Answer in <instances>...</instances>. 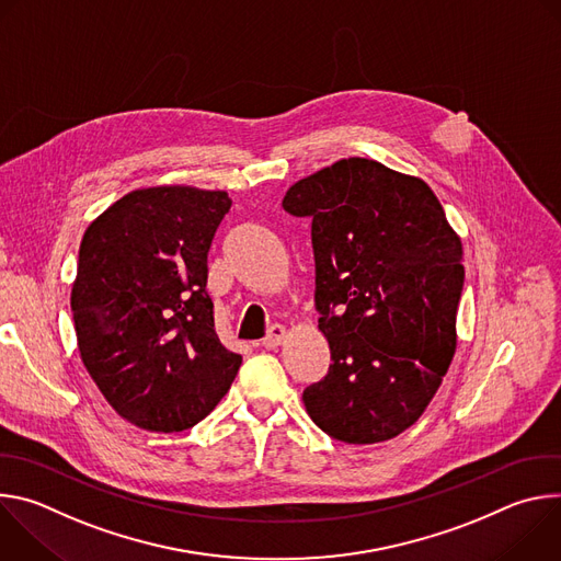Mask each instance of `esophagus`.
Wrapping results in <instances>:
<instances>
[{
    "mask_svg": "<svg viewBox=\"0 0 561 561\" xmlns=\"http://www.w3.org/2000/svg\"><path fill=\"white\" fill-rule=\"evenodd\" d=\"M284 337H286V329L282 327V324H273L271 329H268V333H266V337L262 340V346L264 348H277L282 342H284Z\"/></svg>",
    "mask_w": 561,
    "mask_h": 561,
    "instance_id": "esophagus-1",
    "label": "esophagus"
}]
</instances>
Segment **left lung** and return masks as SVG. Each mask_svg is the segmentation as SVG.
<instances>
[{"mask_svg":"<svg viewBox=\"0 0 561 561\" xmlns=\"http://www.w3.org/2000/svg\"><path fill=\"white\" fill-rule=\"evenodd\" d=\"M282 206L310 219L333 362L304 390L306 411L333 439L386 442L420 420L455 355L459 237L422 180L364 157L299 180Z\"/></svg>","mask_w":561,"mask_h":561,"instance_id":"obj_1","label":"left lung"}]
</instances>
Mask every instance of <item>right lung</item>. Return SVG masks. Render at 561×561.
Masks as SVG:
<instances>
[{
	"label": "right lung",
	"mask_w": 561,
	"mask_h": 561,
	"mask_svg": "<svg viewBox=\"0 0 561 561\" xmlns=\"http://www.w3.org/2000/svg\"><path fill=\"white\" fill-rule=\"evenodd\" d=\"M221 191L124 195L84 232L70 308L79 353L106 402L144 431L180 433L228 392L242 355L215 333L208 251Z\"/></svg>",
	"instance_id": "right-lung-1"
}]
</instances>
